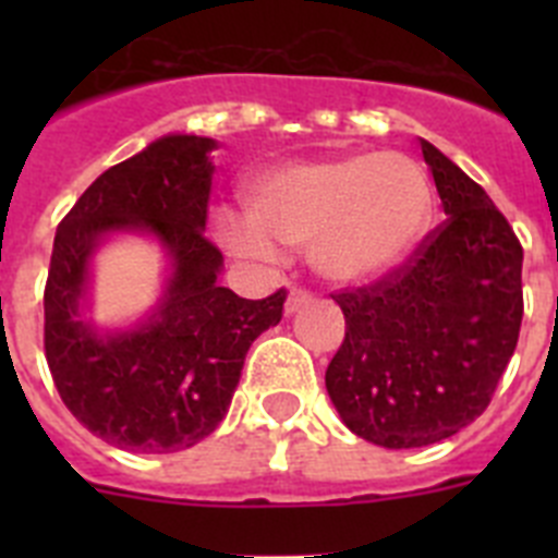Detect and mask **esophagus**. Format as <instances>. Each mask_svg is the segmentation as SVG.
Returning a JSON list of instances; mask_svg holds the SVG:
<instances>
[{
	"label": "esophagus",
	"mask_w": 558,
	"mask_h": 558,
	"mask_svg": "<svg viewBox=\"0 0 558 558\" xmlns=\"http://www.w3.org/2000/svg\"><path fill=\"white\" fill-rule=\"evenodd\" d=\"M310 302H313V295H310L307 290L293 288V290H290V293H288V302H284V313H288V315L299 313V310L307 307Z\"/></svg>",
	"instance_id": "34e87169"
}]
</instances>
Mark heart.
<instances>
[{
  "instance_id": "b5f03b06",
  "label": "heart",
  "mask_w": 558,
  "mask_h": 558,
  "mask_svg": "<svg viewBox=\"0 0 558 558\" xmlns=\"http://www.w3.org/2000/svg\"><path fill=\"white\" fill-rule=\"evenodd\" d=\"M245 218L220 215L218 234L245 254L307 248L332 284H366L418 248L436 209L430 175L405 153H340L263 170L243 195Z\"/></svg>"
}]
</instances>
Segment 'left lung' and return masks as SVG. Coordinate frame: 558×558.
Instances as JSON below:
<instances>
[{
  "label": "left lung",
  "mask_w": 558,
  "mask_h": 558,
  "mask_svg": "<svg viewBox=\"0 0 558 558\" xmlns=\"http://www.w3.org/2000/svg\"><path fill=\"white\" fill-rule=\"evenodd\" d=\"M447 220L405 265L332 299L347 338L327 391L354 436L427 447L492 402L522 324V245L481 184L422 140Z\"/></svg>",
  "instance_id": "1"
}]
</instances>
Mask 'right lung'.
<instances>
[{
  "label": "right lung",
  "mask_w": 558,
  "mask_h": 558,
  "mask_svg": "<svg viewBox=\"0 0 558 558\" xmlns=\"http://www.w3.org/2000/svg\"><path fill=\"white\" fill-rule=\"evenodd\" d=\"M170 133L108 167L56 231L44 288V352L63 405L86 430L131 452H179L223 422L245 354L282 322L284 290L251 302L220 288L223 254L204 236L209 153ZM113 233L153 235L168 256L160 304L128 330L85 318L90 259Z\"/></svg>",
  "instance_id": "1"
}]
</instances>
